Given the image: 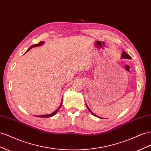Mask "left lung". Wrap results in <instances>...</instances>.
I'll list each match as a JSON object with an SVG mask.
<instances>
[{
    "label": "left lung",
    "instance_id": "left-lung-1",
    "mask_svg": "<svg viewBox=\"0 0 151 151\" xmlns=\"http://www.w3.org/2000/svg\"><path fill=\"white\" fill-rule=\"evenodd\" d=\"M121 58H126V59H132L131 56H130L129 55H128V54L126 53V52L125 51H123V52H122V55H121ZM86 107H87V108L88 109L89 111L93 115H94L95 116H96V117H97V116H96V115H95V114L93 113V112L91 111V110L89 109V107H88V105H86Z\"/></svg>",
    "mask_w": 151,
    "mask_h": 151
}]
</instances>
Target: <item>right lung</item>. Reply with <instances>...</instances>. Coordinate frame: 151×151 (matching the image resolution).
<instances>
[{
	"mask_svg": "<svg viewBox=\"0 0 151 151\" xmlns=\"http://www.w3.org/2000/svg\"><path fill=\"white\" fill-rule=\"evenodd\" d=\"M44 42H43V41H40L39 43H38V44H34V45H32V46H30L29 48H28V50L27 51V52L28 51H29L30 49H32V47H37V46H41L42 44H43ZM62 100H62V102H61V104H60V107H58V109H56V111H55V112H53L52 113H51V114H46V115H42V116H37V117H51V116H54V115H55L57 113V112L58 111V110L60 109V108L61 107V106H62Z\"/></svg>",
	"mask_w": 151,
	"mask_h": 151,
	"instance_id": "add662e5",
	"label": "right lung"
}]
</instances>
